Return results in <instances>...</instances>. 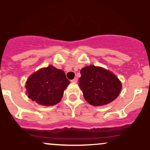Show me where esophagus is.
<instances>
[{
	"label": "esophagus",
	"instance_id": "esophagus-1",
	"mask_svg": "<svg viewBox=\"0 0 150 150\" xmlns=\"http://www.w3.org/2000/svg\"><path fill=\"white\" fill-rule=\"evenodd\" d=\"M77 82V78H76V77H75V78H74L73 80H71V82H73V83H75V82Z\"/></svg>",
	"mask_w": 150,
	"mask_h": 150
}]
</instances>
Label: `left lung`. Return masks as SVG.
I'll list each match as a JSON object with an SVG mask.
<instances>
[{
  "label": "left lung",
  "instance_id": "8db88e82",
  "mask_svg": "<svg viewBox=\"0 0 150 150\" xmlns=\"http://www.w3.org/2000/svg\"><path fill=\"white\" fill-rule=\"evenodd\" d=\"M79 86L85 100L93 106H103L119 95L121 82L108 70L94 65L86 66L80 70Z\"/></svg>",
  "mask_w": 150,
  "mask_h": 150
}]
</instances>
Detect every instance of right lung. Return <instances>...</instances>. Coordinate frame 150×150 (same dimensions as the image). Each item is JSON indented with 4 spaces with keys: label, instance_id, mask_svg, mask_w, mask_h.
Segmentation results:
<instances>
[{
    "label": "right lung",
    "instance_id": "obj_1",
    "mask_svg": "<svg viewBox=\"0 0 150 150\" xmlns=\"http://www.w3.org/2000/svg\"><path fill=\"white\" fill-rule=\"evenodd\" d=\"M70 83L63 70L49 65L32 74L25 87L28 97L32 101L44 106H53L61 100Z\"/></svg>",
    "mask_w": 150,
    "mask_h": 150
}]
</instances>
